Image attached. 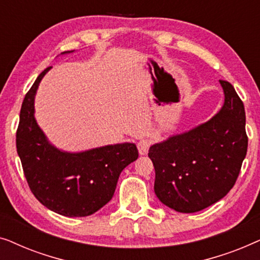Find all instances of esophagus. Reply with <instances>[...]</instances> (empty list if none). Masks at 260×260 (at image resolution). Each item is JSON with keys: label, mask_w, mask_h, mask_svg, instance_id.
I'll return each instance as SVG.
<instances>
[{"label": "esophagus", "mask_w": 260, "mask_h": 260, "mask_svg": "<svg viewBox=\"0 0 260 260\" xmlns=\"http://www.w3.org/2000/svg\"><path fill=\"white\" fill-rule=\"evenodd\" d=\"M137 148H138V151H140L141 155L148 154L149 148H150V142H149L148 138H145V137L141 138L137 143Z\"/></svg>", "instance_id": "1"}]
</instances>
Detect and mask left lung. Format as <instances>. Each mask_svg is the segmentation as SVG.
I'll return each mask as SVG.
<instances>
[{
    "label": "left lung",
    "mask_w": 260,
    "mask_h": 260,
    "mask_svg": "<svg viewBox=\"0 0 260 260\" xmlns=\"http://www.w3.org/2000/svg\"><path fill=\"white\" fill-rule=\"evenodd\" d=\"M220 84L225 103L212 119L149 149L156 197L176 212H199L222 199L233 188L246 156L244 103L232 84Z\"/></svg>",
    "instance_id": "1"
}]
</instances>
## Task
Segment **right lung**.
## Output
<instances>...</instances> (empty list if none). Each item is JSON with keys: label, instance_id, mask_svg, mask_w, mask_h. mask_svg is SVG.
<instances>
[{"label": "right lung", "instance_id": "1", "mask_svg": "<svg viewBox=\"0 0 260 260\" xmlns=\"http://www.w3.org/2000/svg\"><path fill=\"white\" fill-rule=\"evenodd\" d=\"M49 70L39 74L24 95L16 130L17 154L31 193L45 207L71 218L87 216L111 200L119 174L136 161L138 150L134 143H123L71 154L51 145L34 118L37 88Z\"/></svg>", "mask_w": 260, "mask_h": 260}]
</instances>
